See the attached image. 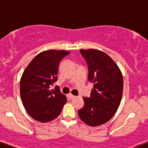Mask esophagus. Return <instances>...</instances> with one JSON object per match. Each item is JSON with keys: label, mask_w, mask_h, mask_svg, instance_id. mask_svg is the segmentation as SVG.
Listing matches in <instances>:
<instances>
[{"label": "esophagus", "mask_w": 148, "mask_h": 148, "mask_svg": "<svg viewBox=\"0 0 148 148\" xmlns=\"http://www.w3.org/2000/svg\"><path fill=\"white\" fill-rule=\"evenodd\" d=\"M68 97H69V98L70 99H72V98H75V95H72V94H71V93H69V95H68Z\"/></svg>", "instance_id": "esophagus-1"}]
</instances>
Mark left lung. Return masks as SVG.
Here are the masks:
<instances>
[{"mask_svg":"<svg viewBox=\"0 0 148 148\" xmlns=\"http://www.w3.org/2000/svg\"><path fill=\"white\" fill-rule=\"evenodd\" d=\"M88 67V79L93 84L89 98H83L84 108L78 114L90 126L102 125L111 119L119 108L123 92V77L114 61L95 49L80 50Z\"/></svg>","mask_w":148,"mask_h":148,"instance_id":"obj_1","label":"left lung"}]
</instances>
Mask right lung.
<instances>
[{
	"label": "right lung",
	"mask_w": 148,
	"mask_h": 148,
	"mask_svg": "<svg viewBox=\"0 0 148 148\" xmlns=\"http://www.w3.org/2000/svg\"><path fill=\"white\" fill-rule=\"evenodd\" d=\"M66 50H49L37 55L23 72L20 81V95L28 114L40 122H48L59 116L67 100L58 86V67Z\"/></svg>",
	"instance_id": "add662e5"
}]
</instances>
